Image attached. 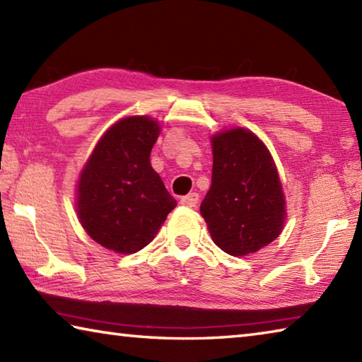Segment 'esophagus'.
<instances>
[{"mask_svg": "<svg viewBox=\"0 0 362 362\" xmlns=\"http://www.w3.org/2000/svg\"><path fill=\"white\" fill-rule=\"evenodd\" d=\"M199 201V194L198 193H188L187 196H182L180 203L187 207H196Z\"/></svg>", "mask_w": 362, "mask_h": 362, "instance_id": "1", "label": "esophagus"}]
</instances>
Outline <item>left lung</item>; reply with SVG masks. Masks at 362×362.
<instances>
[{
	"instance_id": "left-lung-1",
	"label": "left lung",
	"mask_w": 362,
	"mask_h": 362,
	"mask_svg": "<svg viewBox=\"0 0 362 362\" xmlns=\"http://www.w3.org/2000/svg\"><path fill=\"white\" fill-rule=\"evenodd\" d=\"M212 183L201 203L212 241L230 255H247L276 240L284 194L273 158L246 129L212 137Z\"/></svg>"
}]
</instances>
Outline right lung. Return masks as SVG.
<instances>
[{"mask_svg": "<svg viewBox=\"0 0 362 362\" xmlns=\"http://www.w3.org/2000/svg\"><path fill=\"white\" fill-rule=\"evenodd\" d=\"M159 134L148 116H131L103 134L78 182V216L95 243L134 254L153 241L177 201L150 164Z\"/></svg>", "mask_w": 362, "mask_h": 362, "instance_id": "add662e5", "label": "right lung"}]
</instances>
